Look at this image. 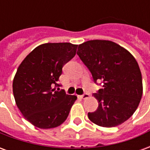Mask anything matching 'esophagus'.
<instances>
[{
    "label": "esophagus",
    "instance_id": "1",
    "mask_svg": "<svg viewBox=\"0 0 150 150\" xmlns=\"http://www.w3.org/2000/svg\"><path fill=\"white\" fill-rule=\"evenodd\" d=\"M80 97L83 99V100H86V99H88V98H89V95L88 94V93H84L83 95H82Z\"/></svg>",
    "mask_w": 150,
    "mask_h": 150
}]
</instances>
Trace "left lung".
Listing matches in <instances>:
<instances>
[{
	"mask_svg": "<svg viewBox=\"0 0 150 150\" xmlns=\"http://www.w3.org/2000/svg\"><path fill=\"white\" fill-rule=\"evenodd\" d=\"M77 54L89 69L95 83L103 82L93 96L99 106L88 118L101 127L120 125L132 116L143 92L142 73L135 58L108 40H90L79 45Z\"/></svg>",
	"mask_w": 150,
	"mask_h": 150,
	"instance_id": "1",
	"label": "left lung"
}]
</instances>
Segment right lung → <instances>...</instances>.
<instances>
[{"instance_id":"obj_1","label":"right lung","mask_w":150,"mask_h":150,"mask_svg":"<svg viewBox=\"0 0 150 150\" xmlns=\"http://www.w3.org/2000/svg\"><path fill=\"white\" fill-rule=\"evenodd\" d=\"M78 45L45 43L21 62L13 82L15 102L28 121L39 129H52L65 121L76 96L56 91L62 67L75 55Z\"/></svg>"}]
</instances>
